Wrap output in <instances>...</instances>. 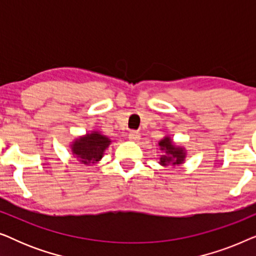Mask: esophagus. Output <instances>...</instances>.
Masks as SVG:
<instances>
[{
  "mask_svg": "<svg viewBox=\"0 0 256 256\" xmlns=\"http://www.w3.org/2000/svg\"><path fill=\"white\" fill-rule=\"evenodd\" d=\"M140 138H141V134H140L138 132H135V130H132V132H129V138H130L132 141H134V142H138V140H140Z\"/></svg>",
  "mask_w": 256,
  "mask_h": 256,
  "instance_id": "esophagus-1",
  "label": "esophagus"
}]
</instances>
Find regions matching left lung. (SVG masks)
I'll return each mask as SVG.
<instances>
[{"instance_id":"obj_1","label":"left lung","mask_w":256,"mask_h":256,"mask_svg":"<svg viewBox=\"0 0 256 256\" xmlns=\"http://www.w3.org/2000/svg\"><path fill=\"white\" fill-rule=\"evenodd\" d=\"M158 146L163 152V155H160V166H180L185 160V156H186L185 149L174 144L170 136H166V138L160 140Z\"/></svg>"}]
</instances>
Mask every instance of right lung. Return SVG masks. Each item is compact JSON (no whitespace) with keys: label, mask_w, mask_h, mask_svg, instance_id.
I'll return each mask as SVG.
<instances>
[{"label":"right lung","mask_w":256,"mask_h":256,"mask_svg":"<svg viewBox=\"0 0 256 256\" xmlns=\"http://www.w3.org/2000/svg\"><path fill=\"white\" fill-rule=\"evenodd\" d=\"M110 142L107 136L101 135L99 132H92L76 138L71 144V149L73 155L79 158V162L90 166L98 163L102 158L104 150L108 148Z\"/></svg>","instance_id":"obj_1"}]
</instances>
